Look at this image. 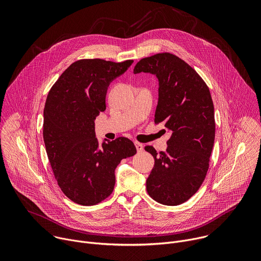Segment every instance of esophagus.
Returning a JSON list of instances; mask_svg holds the SVG:
<instances>
[{"label":"esophagus","mask_w":261,"mask_h":261,"mask_svg":"<svg viewBox=\"0 0 261 261\" xmlns=\"http://www.w3.org/2000/svg\"><path fill=\"white\" fill-rule=\"evenodd\" d=\"M135 147H136V150H137L138 153L143 151V145L141 143H139V142H135Z\"/></svg>","instance_id":"esophagus-1"}]
</instances>
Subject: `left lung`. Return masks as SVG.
<instances>
[{
	"label": "left lung",
	"instance_id": "obj_1",
	"mask_svg": "<svg viewBox=\"0 0 261 261\" xmlns=\"http://www.w3.org/2000/svg\"><path fill=\"white\" fill-rule=\"evenodd\" d=\"M133 72L156 75L159 97L154 122L171 133L165 152L144 147L155 159L146 191L159 203L178 205L197 192L208 169L215 141L210 90L191 66L169 53L141 59Z\"/></svg>",
	"mask_w": 261,
	"mask_h": 261
}]
</instances>
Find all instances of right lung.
Returning <instances> with one entry per match:
<instances>
[{"label": "right lung", "instance_id": "1", "mask_svg": "<svg viewBox=\"0 0 261 261\" xmlns=\"http://www.w3.org/2000/svg\"><path fill=\"white\" fill-rule=\"evenodd\" d=\"M132 63L76 61L47 95L43 111L46 153L61 190L73 202L94 205L108 197L115 188L118 164L136 154L130 139H104L100 144L95 133V119L106 109L107 88Z\"/></svg>", "mask_w": 261, "mask_h": 261}]
</instances>
